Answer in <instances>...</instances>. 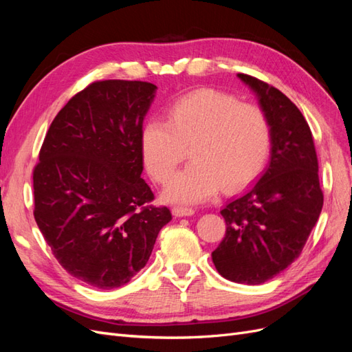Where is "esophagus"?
<instances>
[{"label":"esophagus","instance_id":"34e87169","mask_svg":"<svg viewBox=\"0 0 352 352\" xmlns=\"http://www.w3.org/2000/svg\"><path fill=\"white\" fill-rule=\"evenodd\" d=\"M173 214L176 216V217H189V216H192L194 212H195V210L194 208H189V207H180V206H177V207H173Z\"/></svg>","mask_w":352,"mask_h":352}]
</instances>
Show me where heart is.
<instances>
[{"label": "heart", "mask_w": 352, "mask_h": 352, "mask_svg": "<svg viewBox=\"0 0 352 352\" xmlns=\"http://www.w3.org/2000/svg\"><path fill=\"white\" fill-rule=\"evenodd\" d=\"M166 120L148 119L140 135L148 173L167 184L189 146L190 162L164 190L179 204H197L251 184L264 168L272 148L267 114L257 104L241 102L216 89H198L168 105Z\"/></svg>", "instance_id": "1"}]
</instances>
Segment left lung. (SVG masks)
Listing matches in <instances>:
<instances>
[{
	"mask_svg": "<svg viewBox=\"0 0 352 352\" xmlns=\"http://www.w3.org/2000/svg\"><path fill=\"white\" fill-rule=\"evenodd\" d=\"M238 78L257 94L272 129V158L257 184L230 199L220 214L225 238L211 252L223 278L260 285L300 257L320 216L323 192L313 135L296 105L250 74Z\"/></svg>",
	"mask_w": 352,
	"mask_h": 352,
	"instance_id": "left-lung-1",
	"label": "left lung"
}]
</instances>
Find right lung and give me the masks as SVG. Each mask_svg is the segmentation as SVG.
<instances>
[{
    "label": "right lung",
    "mask_w": 352,
    "mask_h": 352,
    "mask_svg": "<svg viewBox=\"0 0 352 352\" xmlns=\"http://www.w3.org/2000/svg\"><path fill=\"white\" fill-rule=\"evenodd\" d=\"M157 87L97 80L52 120L34 168V216L60 265L97 289L145 267L172 220L141 177L140 135Z\"/></svg>",
    "instance_id": "add662e5"
}]
</instances>
